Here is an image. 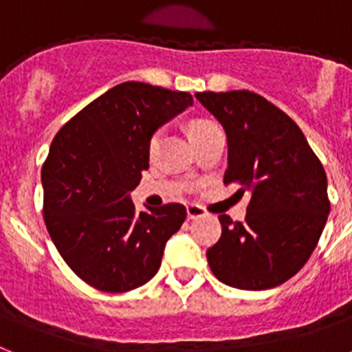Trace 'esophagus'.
Instances as JSON below:
<instances>
[{
	"instance_id": "34e87169",
	"label": "esophagus",
	"mask_w": 352,
	"mask_h": 352,
	"mask_svg": "<svg viewBox=\"0 0 352 352\" xmlns=\"http://www.w3.org/2000/svg\"><path fill=\"white\" fill-rule=\"evenodd\" d=\"M186 211H188V218H190V220L206 217V211H204L200 206H193V204H191V206H188V208H186Z\"/></svg>"
}]
</instances>
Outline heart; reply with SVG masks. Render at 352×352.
Returning <instances> with one entry per match:
<instances>
[{
    "mask_svg": "<svg viewBox=\"0 0 352 352\" xmlns=\"http://www.w3.org/2000/svg\"><path fill=\"white\" fill-rule=\"evenodd\" d=\"M214 126H218L214 121L206 120V118H197V120L190 121V125H188V134H190L191 141H197L200 135L206 134V132L211 131V129H214ZM159 138H161V131H155L152 134V138H150V141H148V152L150 153H153L155 152V148H157Z\"/></svg>",
    "mask_w": 352,
    "mask_h": 352,
    "instance_id": "heart-1",
    "label": "heart"
}]
</instances>
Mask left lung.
Instances as JSON below:
<instances>
[{
    "label": "left lung",
    "instance_id": "left-lung-1",
    "mask_svg": "<svg viewBox=\"0 0 352 352\" xmlns=\"http://www.w3.org/2000/svg\"><path fill=\"white\" fill-rule=\"evenodd\" d=\"M227 134L223 184L250 193L243 221L220 214L208 249L218 281L240 290L283 285L306 265L329 214L327 177L297 123L252 91L195 94Z\"/></svg>",
    "mask_w": 352,
    "mask_h": 352
}]
</instances>
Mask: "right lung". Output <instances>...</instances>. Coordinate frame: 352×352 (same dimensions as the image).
<instances>
[{"label":"right lung","mask_w":352,"mask_h":352,"mask_svg":"<svg viewBox=\"0 0 352 352\" xmlns=\"http://www.w3.org/2000/svg\"><path fill=\"white\" fill-rule=\"evenodd\" d=\"M193 96L123 82L71 118L43 164L44 223L67 267L109 294L148 283L186 220L181 204L138 212L131 193L148 170V141Z\"/></svg>","instance_id":"1"}]
</instances>
